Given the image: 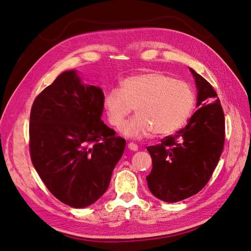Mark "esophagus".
I'll use <instances>...</instances> for the list:
<instances>
[{
  "label": "esophagus",
  "mask_w": 251,
  "mask_h": 251,
  "mask_svg": "<svg viewBox=\"0 0 251 251\" xmlns=\"http://www.w3.org/2000/svg\"><path fill=\"white\" fill-rule=\"evenodd\" d=\"M127 148L130 149L131 151H134L138 150V146H137V144H136V143H134V142H130V143H128V144H127Z\"/></svg>",
  "instance_id": "34e87169"
}]
</instances>
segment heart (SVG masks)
I'll use <instances>...</instances> for the list:
<instances>
[{"label":"heart","mask_w":251,"mask_h":251,"mask_svg":"<svg viewBox=\"0 0 251 251\" xmlns=\"http://www.w3.org/2000/svg\"><path fill=\"white\" fill-rule=\"evenodd\" d=\"M121 86L105 93L103 107L114 127H120L135 108L137 115L123 126L128 137L143 138L151 132L159 137L171 135L185 124L194 109L193 88L163 72L135 75Z\"/></svg>","instance_id":"obj_1"}]
</instances>
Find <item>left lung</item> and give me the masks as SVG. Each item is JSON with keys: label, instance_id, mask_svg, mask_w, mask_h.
<instances>
[{"label": "left lung", "instance_id": "left-lung-1", "mask_svg": "<svg viewBox=\"0 0 251 251\" xmlns=\"http://www.w3.org/2000/svg\"><path fill=\"white\" fill-rule=\"evenodd\" d=\"M193 73L198 105L184 128L148 147L153 169L147 177L156 198L178 202L199 193L207 184L224 148L225 117L217 92L200 74Z\"/></svg>", "mask_w": 251, "mask_h": 251}]
</instances>
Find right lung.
Masks as SVG:
<instances>
[{
  "label": "right lung",
  "mask_w": 251,
  "mask_h": 251,
  "mask_svg": "<svg viewBox=\"0 0 251 251\" xmlns=\"http://www.w3.org/2000/svg\"><path fill=\"white\" fill-rule=\"evenodd\" d=\"M103 98L100 88L67 71L36 96L30 112L32 164L49 192L71 207L100 198L126 148L100 119Z\"/></svg>",
  "instance_id": "add662e5"
}]
</instances>
